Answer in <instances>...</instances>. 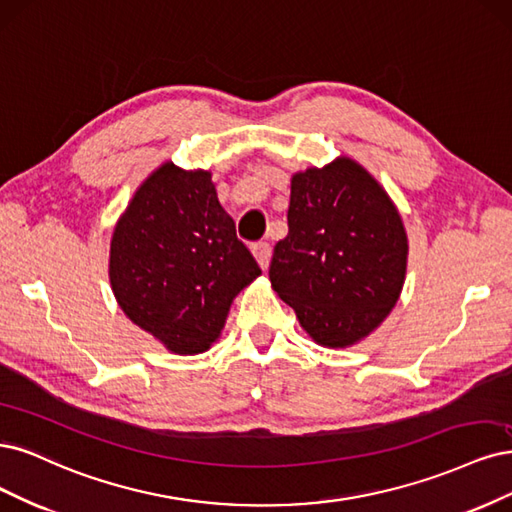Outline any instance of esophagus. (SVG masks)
Segmentation results:
<instances>
[{"label":"esophagus","mask_w":512,"mask_h":512,"mask_svg":"<svg viewBox=\"0 0 512 512\" xmlns=\"http://www.w3.org/2000/svg\"><path fill=\"white\" fill-rule=\"evenodd\" d=\"M251 251H253L255 259H257V263H259V268H261V270H268V266H270V255H272L270 244H268V242H257V244L251 246Z\"/></svg>","instance_id":"esophagus-1"}]
</instances>
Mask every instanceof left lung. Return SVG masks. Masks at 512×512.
<instances>
[{"label":"left lung","instance_id":"left-lung-1","mask_svg":"<svg viewBox=\"0 0 512 512\" xmlns=\"http://www.w3.org/2000/svg\"><path fill=\"white\" fill-rule=\"evenodd\" d=\"M289 234L274 246L270 280L321 346L346 349L398 302L408 238L378 180L349 157L291 178Z\"/></svg>","mask_w":512,"mask_h":512}]
</instances>
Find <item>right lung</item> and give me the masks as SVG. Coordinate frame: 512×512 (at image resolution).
I'll return each instance as SVG.
<instances>
[{"instance_id": "obj_1", "label": "right lung", "mask_w": 512, "mask_h": 512, "mask_svg": "<svg viewBox=\"0 0 512 512\" xmlns=\"http://www.w3.org/2000/svg\"><path fill=\"white\" fill-rule=\"evenodd\" d=\"M108 272L125 315L178 355L208 351L236 295L261 274L212 174L172 161L144 180L114 225Z\"/></svg>"}]
</instances>
